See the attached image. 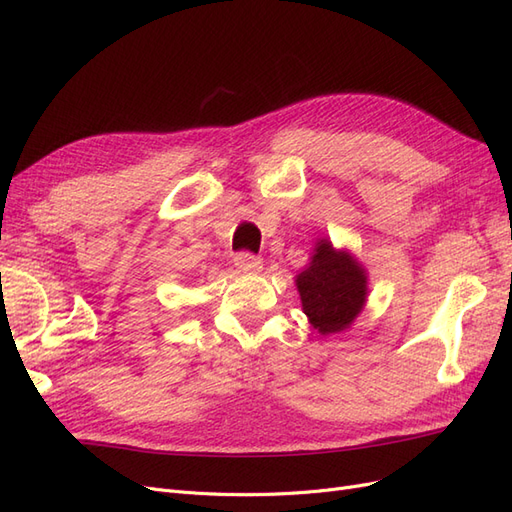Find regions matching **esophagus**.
Segmentation results:
<instances>
[{
	"label": "esophagus",
	"instance_id": "obj_1",
	"mask_svg": "<svg viewBox=\"0 0 512 512\" xmlns=\"http://www.w3.org/2000/svg\"><path fill=\"white\" fill-rule=\"evenodd\" d=\"M235 267H237L239 271H252V273H256V271L262 269V260H260L258 256H254V254L241 252V254H237V258H235Z\"/></svg>",
	"mask_w": 512,
	"mask_h": 512
}]
</instances>
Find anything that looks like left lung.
Wrapping results in <instances>:
<instances>
[{"label": "left lung", "instance_id": "8db88e82", "mask_svg": "<svg viewBox=\"0 0 512 512\" xmlns=\"http://www.w3.org/2000/svg\"><path fill=\"white\" fill-rule=\"evenodd\" d=\"M303 312L322 335L346 331L367 301V273L346 250L320 239L305 271L297 275Z\"/></svg>", "mask_w": 512, "mask_h": 512}]
</instances>
